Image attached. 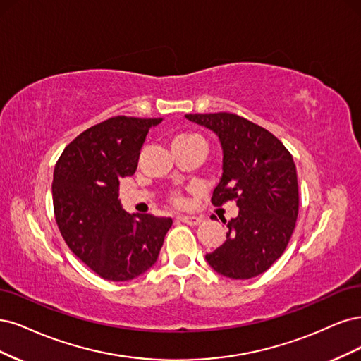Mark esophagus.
<instances>
[{"instance_id":"34e87169","label":"esophagus","mask_w":361,"mask_h":361,"mask_svg":"<svg viewBox=\"0 0 361 361\" xmlns=\"http://www.w3.org/2000/svg\"><path fill=\"white\" fill-rule=\"evenodd\" d=\"M178 219L181 220L183 224H188V225H192V226L200 225L204 220L202 216H193V214H181V216H178Z\"/></svg>"}]
</instances>
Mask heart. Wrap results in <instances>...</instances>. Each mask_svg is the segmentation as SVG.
<instances>
[{"instance_id": "b5f03b06", "label": "heart", "mask_w": 361, "mask_h": 361, "mask_svg": "<svg viewBox=\"0 0 361 361\" xmlns=\"http://www.w3.org/2000/svg\"><path fill=\"white\" fill-rule=\"evenodd\" d=\"M184 141H202L201 136L197 135H193V133H183V135H178L172 139V142H184ZM173 201H176L177 204L181 202V197L180 196H173Z\"/></svg>"}]
</instances>
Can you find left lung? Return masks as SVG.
<instances>
[{"mask_svg": "<svg viewBox=\"0 0 361 361\" xmlns=\"http://www.w3.org/2000/svg\"><path fill=\"white\" fill-rule=\"evenodd\" d=\"M213 130L224 151L222 178L213 205L235 201L238 216L228 222L226 241L205 259L229 279H252L282 257L298 216L294 159L264 127L231 112L188 114Z\"/></svg>", "mask_w": 361, "mask_h": 361, "instance_id": "1", "label": "left lung"}]
</instances>
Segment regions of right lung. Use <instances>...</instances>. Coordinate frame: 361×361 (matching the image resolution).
I'll list each match as a JSON object with an SVG mask.
<instances>
[{"mask_svg": "<svg viewBox=\"0 0 361 361\" xmlns=\"http://www.w3.org/2000/svg\"><path fill=\"white\" fill-rule=\"evenodd\" d=\"M161 118H109L68 144L54 169L58 229L76 257L100 277L126 282L153 267L171 217L129 214L118 200L120 180L137 168L149 127Z\"/></svg>", "mask_w": 361, "mask_h": 361, "instance_id": "obj_1", "label": "right lung"}]
</instances>
